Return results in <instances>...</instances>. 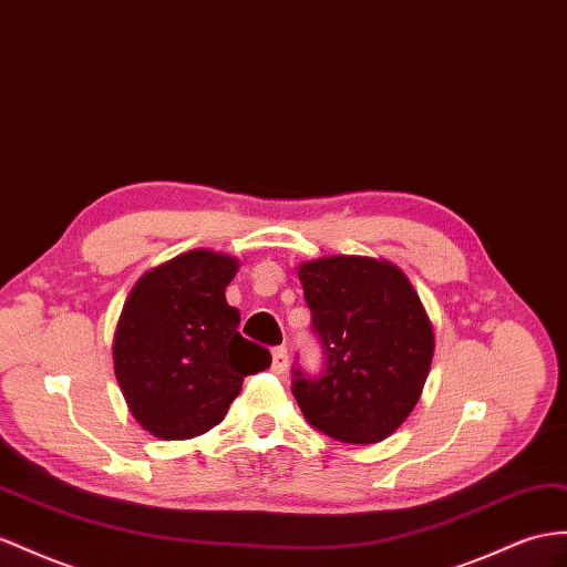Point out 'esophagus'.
<instances>
[{
  "label": "esophagus",
  "mask_w": 567,
  "mask_h": 567,
  "mask_svg": "<svg viewBox=\"0 0 567 567\" xmlns=\"http://www.w3.org/2000/svg\"><path fill=\"white\" fill-rule=\"evenodd\" d=\"M289 367V354L285 347H275L272 350V361H270V371L272 373H285Z\"/></svg>",
  "instance_id": "1"
}]
</instances>
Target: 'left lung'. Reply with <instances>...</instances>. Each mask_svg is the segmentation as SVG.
Instances as JSON below:
<instances>
[{
	"mask_svg": "<svg viewBox=\"0 0 567 567\" xmlns=\"http://www.w3.org/2000/svg\"><path fill=\"white\" fill-rule=\"evenodd\" d=\"M323 342L318 379L295 371L307 422L344 443H379L422 398L433 326L410 278L385 258L326 256L297 268Z\"/></svg>",
	"mask_w": 567,
	"mask_h": 567,
	"instance_id": "1",
	"label": "left lung"
}]
</instances>
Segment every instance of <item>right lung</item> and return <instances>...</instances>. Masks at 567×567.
Segmentation results:
<instances>
[{
	"instance_id": "right-lung-1",
	"label": "right lung",
	"mask_w": 567,
	"mask_h": 567,
	"mask_svg": "<svg viewBox=\"0 0 567 567\" xmlns=\"http://www.w3.org/2000/svg\"><path fill=\"white\" fill-rule=\"evenodd\" d=\"M239 258L194 249L143 272L112 340L114 375L128 412L163 441L217 426L244 375L270 367L266 347L244 340L225 289Z\"/></svg>"
}]
</instances>
